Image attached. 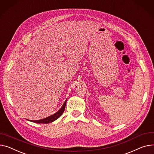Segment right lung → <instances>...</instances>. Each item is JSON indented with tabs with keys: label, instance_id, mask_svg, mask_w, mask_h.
Returning a JSON list of instances; mask_svg holds the SVG:
<instances>
[{
	"label": "right lung",
	"instance_id": "add662e5",
	"mask_svg": "<svg viewBox=\"0 0 154 154\" xmlns=\"http://www.w3.org/2000/svg\"><path fill=\"white\" fill-rule=\"evenodd\" d=\"M66 102H67V100L65 101L64 103L63 104V106L61 107V108L57 112H56V113L53 114V115H51L50 116H48V117H47L46 118H44V119H42L35 120V121H32V120H31L30 121H32L33 122H36V123H44V124L50 123V122H52L54 121L55 120L58 119L61 115H63V113L64 110H65Z\"/></svg>",
	"mask_w": 154,
	"mask_h": 154
}]
</instances>
